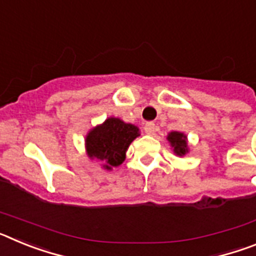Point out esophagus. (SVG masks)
Here are the masks:
<instances>
[{"label":"esophagus","mask_w":256,"mask_h":256,"mask_svg":"<svg viewBox=\"0 0 256 256\" xmlns=\"http://www.w3.org/2000/svg\"><path fill=\"white\" fill-rule=\"evenodd\" d=\"M144 130L146 134H154L156 132V126L152 123V122H148V123L144 124Z\"/></svg>","instance_id":"esophagus-1"}]
</instances>
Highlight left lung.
<instances>
[{"label":"left lung","instance_id":"8db88e82","mask_svg":"<svg viewBox=\"0 0 256 256\" xmlns=\"http://www.w3.org/2000/svg\"><path fill=\"white\" fill-rule=\"evenodd\" d=\"M169 144H170L172 150L176 154V156L183 158L186 154L190 152V146H188V140L187 136L183 132H178V130H172L166 136Z\"/></svg>","mask_w":256,"mask_h":256}]
</instances>
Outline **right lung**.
<instances>
[{"label":"right lung","instance_id":"1","mask_svg":"<svg viewBox=\"0 0 256 256\" xmlns=\"http://www.w3.org/2000/svg\"><path fill=\"white\" fill-rule=\"evenodd\" d=\"M138 136V126L110 116L88 130L84 138L86 154L91 160L102 162L104 169L112 170L114 166L123 164L126 150Z\"/></svg>","mask_w":256,"mask_h":256}]
</instances>
